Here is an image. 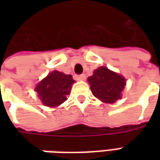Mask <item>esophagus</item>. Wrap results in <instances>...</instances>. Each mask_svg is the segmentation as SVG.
<instances>
[{"label": "esophagus", "instance_id": "esophagus-1", "mask_svg": "<svg viewBox=\"0 0 160 160\" xmlns=\"http://www.w3.org/2000/svg\"><path fill=\"white\" fill-rule=\"evenodd\" d=\"M75 79L77 80H84L86 79V75L85 74H78V75H75Z\"/></svg>", "mask_w": 160, "mask_h": 160}]
</instances>
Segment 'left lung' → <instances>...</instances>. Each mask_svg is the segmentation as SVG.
<instances>
[{
  "instance_id": "left-lung-1",
  "label": "left lung",
  "mask_w": 160,
  "mask_h": 160,
  "mask_svg": "<svg viewBox=\"0 0 160 160\" xmlns=\"http://www.w3.org/2000/svg\"><path fill=\"white\" fill-rule=\"evenodd\" d=\"M91 91L102 102L113 104L121 98V92L125 87V79L105 67H100L88 78Z\"/></svg>"
}]
</instances>
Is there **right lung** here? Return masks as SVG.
I'll return each instance as SVG.
<instances>
[{
    "label": "right lung",
    "mask_w": 160,
    "mask_h": 160,
    "mask_svg": "<svg viewBox=\"0 0 160 160\" xmlns=\"http://www.w3.org/2000/svg\"><path fill=\"white\" fill-rule=\"evenodd\" d=\"M73 82L72 75L53 71L37 86L35 90L42 104L55 107L67 100V95L70 93Z\"/></svg>",
    "instance_id": "right-lung-1"
}]
</instances>
